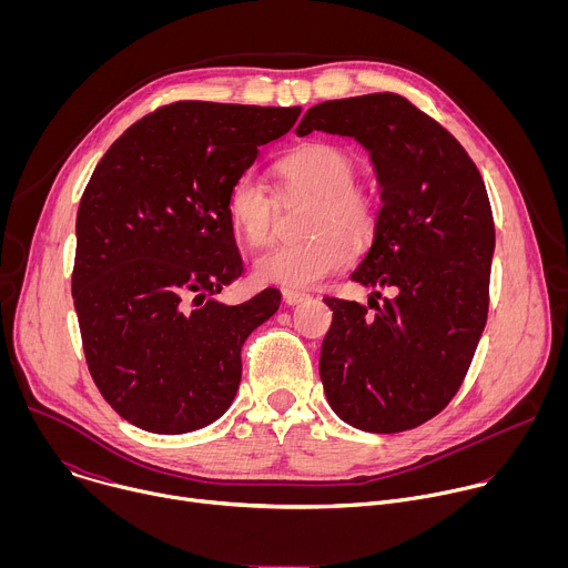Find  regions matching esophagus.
Returning a JSON list of instances; mask_svg holds the SVG:
<instances>
[{
    "mask_svg": "<svg viewBox=\"0 0 568 568\" xmlns=\"http://www.w3.org/2000/svg\"><path fill=\"white\" fill-rule=\"evenodd\" d=\"M307 298H310V294H305V292L290 290V287L283 290V301H285L287 305H298V303H303V301H307Z\"/></svg>",
    "mask_w": 568,
    "mask_h": 568,
    "instance_id": "obj_1",
    "label": "esophagus"
}]
</instances>
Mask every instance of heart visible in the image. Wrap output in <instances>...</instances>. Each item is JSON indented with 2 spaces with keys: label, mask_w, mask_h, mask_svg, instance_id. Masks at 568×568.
<instances>
[{
  "label": "heart",
  "mask_w": 568,
  "mask_h": 568,
  "mask_svg": "<svg viewBox=\"0 0 568 568\" xmlns=\"http://www.w3.org/2000/svg\"><path fill=\"white\" fill-rule=\"evenodd\" d=\"M278 175L287 189L316 200L307 220L312 237L287 242L256 258V276L290 290L316 287L342 272L355 256L353 242H366L375 226V211L357 193L353 159L337 145L310 143L278 161ZM226 213L235 231L258 247L272 237L274 197L263 178L245 173L229 186Z\"/></svg>",
  "instance_id": "obj_1"
}]
</instances>
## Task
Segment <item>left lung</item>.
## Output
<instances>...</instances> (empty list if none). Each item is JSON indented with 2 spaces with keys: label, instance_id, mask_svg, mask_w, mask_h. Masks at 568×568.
Wrapping results in <instances>:
<instances>
[{
  "label": "left lung",
  "instance_id": "1",
  "mask_svg": "<svg viewBox=\"0 0 568 568\" xmlns=\"http://www.w3.org/2000/svg\"><path fill=\"white\" fill-rule=\"evenodd\" d=\"M298 128L351 136L368 152L382 206L351 278L395 292L384 303L371 296L373 311L323 298L333 310L318 359L323 390L355 429H414L456 395L488 321V191L465 148L397 94L318 103Z\"/></svg>",
  "mask_w": 568,
  "mask_h": 568
}]
</instances>
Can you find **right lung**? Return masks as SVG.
I'll list each match as a JSON object with an SVG mask.
<instances>
[{
  "mask_svg": "<svg viewBox=\"0 0 568 568\" xmlns=\"http://www.w3.org/2000/svg\"><path fill=\"white\" fill-rule=\"evenodd\" d=\"M298 114L180 101L136 121L99 161L78 206L71 294L94 382L139 429L186 434L231 407L242 344L281 292L215 298L242 274L226 193Z\"/></svg>",
  "mask_w": 568,
  "mask_h": 568,
  "instance_id": "obj_1",
  "label": "right lung"
}]
</instances>
